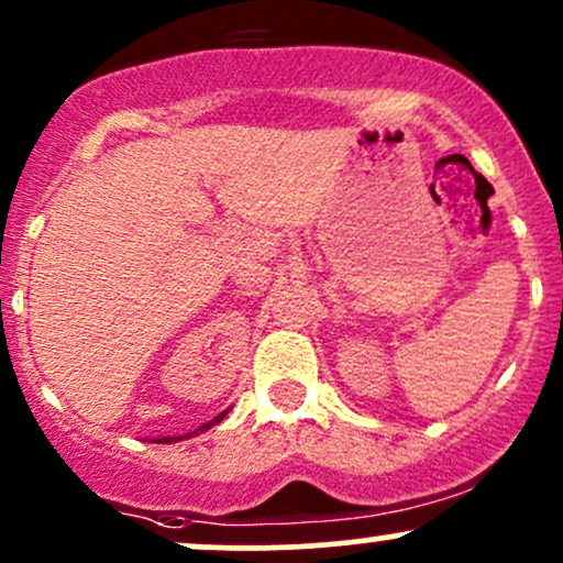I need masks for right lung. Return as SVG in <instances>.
<instances>
[{
	"label": "right lung",
	"instance_id": "add662e5",
	"mask_svg": "<svg viewBox=\"0 0 563 563\" xmlns=\"http://www.w3.org/2000/svg\"><path fill=\"white\" fill-rule=\"evenodd\" d=\"M227 413H230V409H227V411H221V413H219V417H213V419H211V422L200 424V430L189 432V435H197V432H206V430H211V428H213V424H219V422H221V419H224V417H227ZM189 435H184V438H189ZM154 441H157V443H170V441H173V438H154ZM178 441H181V438H178Z\"/></svg>",
	"mask_w": 563,
	"mask_h": 563
}]
</instances>
